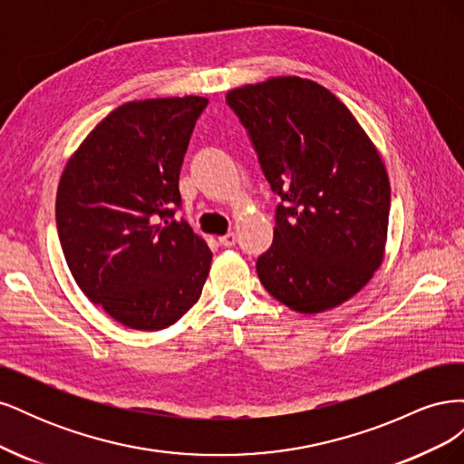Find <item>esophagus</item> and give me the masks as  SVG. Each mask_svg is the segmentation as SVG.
I'll return each mask as SVG.
<instances>
[{"mask_svg":"<svg viewBox=\"0 0 464 464\" xmlns=\"http://www.w3.org/2000/svg\"><path fill=\"white\" fill-rule=\"evenodd\" d=\"M218 242H220V246H224V247H232V246H236V234H234V232L224 234V236L218 237Z\"/></svg>","mask_w":464,"mask_h":464,"instance_id":"esophagus-1","label":"esophagus"}]
</instances>
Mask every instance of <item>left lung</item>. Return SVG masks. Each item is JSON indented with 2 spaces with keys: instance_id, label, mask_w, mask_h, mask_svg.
I'll use <instances>...</instances> for the list:
<instances>
[{
  "instance_id": "8db88e82",
  "label": "left lung",
  "mask_w": 464,
  "mask_h": 464,
  "mask_svg": "<svg viewBox=\"0 0 464 464\" xmlns=\"http://www.w3.org/2000/svg\"><path fill=\"white\" fill-rule=\"evenodd\" d=\"M227 102L280 198L273 246L256 263L261 285L300 314L341 305L383 261L391 186L375 145L310 79L246 85Z\"/></svg>"
}]
</instances>
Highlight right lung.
<instances>
[{"label":"right lung","mask_w":464,"mask_h":464,"mask_svg":"<svg viewBox=\"0 0 464 464\" xmlns=\"http://www.w3.org/2000/svg\"><path fill=\"white\" fill-rule=\"evenodd\" d=\"M207 104L203 96L123 104L62 174L55 224L69 271L125 327L166 329L201 296L213 254L174 213L179 168Z\"/></svg>","instance_id":"1"}]
</instances>
